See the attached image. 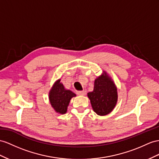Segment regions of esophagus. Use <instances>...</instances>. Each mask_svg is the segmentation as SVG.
I'll use <instances>...</instances> for the list:
<instances>
[{"mask_svg": "<svg viewBox=\"0 0 159 159\" xmlns=\"http://www.w3.org/2000/svg\"><path fill=\"white\" fill-rule=\"evenodd\" d=\"M77 94H78L79 95H84L85 94H86V91H85L84 90L79 91L78 92H77Z\"/></svg>", "mask_w": 159, "mask_h": 159, "instance_id": "34e87169", "label": "esophagus"}]
</instances>
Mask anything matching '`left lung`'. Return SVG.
<instances>
[{
    "label": "left lung",
    "mask_w": 159,
    "mask_h": 159,
    "mask_svg": "<svg viewBox=\"0 0 159 159\" xmlns=\"http://www.w3.org/2000/svg\"><path fill=\"white\" fill-rule=\"evenodd\" d=\"M88 97L93 111L99 116L107 115L115 107L117 100V89L106 73L95 79L94 89L88 93Z\"/></svg>",
    "instance_id": "left-lung-1"
}]
</instances>
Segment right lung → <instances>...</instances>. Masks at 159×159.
Masks as SVG:
<instances>
[{"instance_id":"obj_1","label":"right lung","mask_w":159,"mask_h":159,"mask_svg":"<svg viewBox=\"0 0 159 159\" xmlns=\"http://www.w3.org/2000/svg\"><path fill=\"white\" fill-rule=\"evenodd\" d=\"M75 96L74 93L64 89L60 80L56 81L49 93V99L52 107L57 113L61 114L66 112L71 98Z\"/></svg>"}]
</instances>
